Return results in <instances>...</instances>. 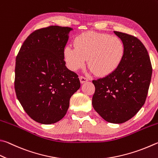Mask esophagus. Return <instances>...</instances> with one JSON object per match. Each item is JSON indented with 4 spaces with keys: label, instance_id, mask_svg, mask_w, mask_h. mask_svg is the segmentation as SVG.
<instances>
[{
    "label": "esophagus",
    "instance_id": "obj_1",
    "mask_svg": "<svg viewBox=\"0 0 158 158\" xmlns=\"http://www.w3.org/2000/svg\"><path fill=\"white\" fill-rule=\"evenodd\" d=\"M79 79H80V82H81V84H84V83L88 81V78H86V77H83V76H80Z\"/></svg>",
    "mask_w": 158,
    "mask_h": 158
}]
</instances>
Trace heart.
<instances>
[{
    "instance_id": "heart-1",
    "label": "heart",
    "mask_w": 158,
    "mask_h": 158,
    "mask_svg": "<svg viewBox=\"0 0 158 158\" xmlns=\"http://www.w3.org/2000/svg\"><path fill=\"white\" fill-rule=\"evenodd\" d=\"M74 48H64V57L68 67L77 70L88 64L97 75L107 76L119 67L124 59L126 48L121 39L107 34L94 31L82 33L74 40Z\"/></svg>"
}]
</instances>
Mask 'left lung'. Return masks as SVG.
Segmentation results:
<instances>
[{
    "mask_svg": "<svg viewBox=\"0 0 158 158\" xmlns=\"http://www.w3.org/2000/svg\"><path fill=\"white\" fill-rule=\"evenodd\" d=\"M125 45L124 59L117 69L93 80L95 87L92 104L103 119L122 124L137 113L147 99L152 65L144 44L130 34L114 31Z\"/></svg>",
    "mask_w": 158,
    "mask_h": 158,
    "instance_id": "1",
    "label": "left lung"
}]
</instances>
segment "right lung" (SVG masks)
I'll list each match as a JSON object with an SVG mask.
<instances>
[{"label":"right lung","mask_w":158,"mask_h":158,"mask_svg":"<svg viewBox=\"0 0 158 158\" xmlns=\"http://www.w3.org/2000/svg\"><path fill=\"white\" fill-rule=\"evenodd\" d=\"M73 28L53 25L33 31L16 59L15 92L34 121L51 124L64 117L70 99L80 88L78 75L68 70L64 48Z\"/></svg>","instance_id":"right-lung-1"}]
</instances>
